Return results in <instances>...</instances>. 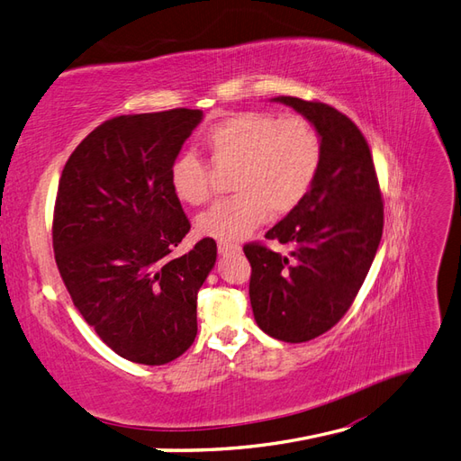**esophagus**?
<instances>
[{"instance_id":"1","label":"esophagus","mask_w":461,"mask_h":461,"mask_svg":"<svg viewBox=\"0 0 461 461\" xmlns=\"http://www.w3.org/2000/svg\"><path fill=\"white\" fill-rule=\"evenodd\" d=\"M218 251H220L221 255H226V253H240L241 247H240L238 243H223V241H220V243H218Z\"/></svg>"}]
</instances>
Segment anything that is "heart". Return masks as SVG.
Masks as SVG:
<instances>
[{"label":"heart","mask_w":461,"mask_h":461,"mask_svg":"<svg viewBox=\"0 0 461 461\" xmlns=\"http://www.w3.org/2000/svg\"><path fill=\"white\" fill-rule=\"evenodd\" d=\"M216 167H233V196L216 200L196 218L204 238L235 243L247 238L267 212L286 214L308 194L321 161V140L302 116L238 113L210 126L203 138ZM171 191L183 204L198 206L210 194L208 165L194 153L176 158Z\"/></svg>","instance_id":"obj_1"}]
</instances>
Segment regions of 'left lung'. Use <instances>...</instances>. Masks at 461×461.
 <instances>
[{"mask_svg":"<svg viewBox=\"0 0 461 461\" xmlns=\"http://www.w3.org/2000/svg\"><path fill=\"white\" fill-rule=\"evenodd\" d=\"M310 121L321 140L313 185L265 238L243 247L251 263L257 325L285 343H305L339 323L357 298L382 240L384 203L368 144L350 118L320 101L275 97Z\"/></svg>","mask_w":461,"mask_h":461,"instance_id":"obj_1","label":"left lung"}]
</instances>
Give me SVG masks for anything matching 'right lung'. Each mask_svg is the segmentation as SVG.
I'll list each match as a JSON object with an SVG mask.
<instances>
[{"mask_svg":"<svg viewBox=\"0 0 461 461\" xmlns=\"http://www.w3.org/2000/svg\"><path fill=\"white\" fill-rule=\"evenodd\" d=\"M203 111L124 114L69 156L58 185L52 245L81 317L118 357L167 364L194 343L196 294L216 241L171 251L191 230L169 173Z\"/></svg>","mask_w":461,"mask_h":461,"instance_id":"add662e5","label":"right lung"}]
</instances>
